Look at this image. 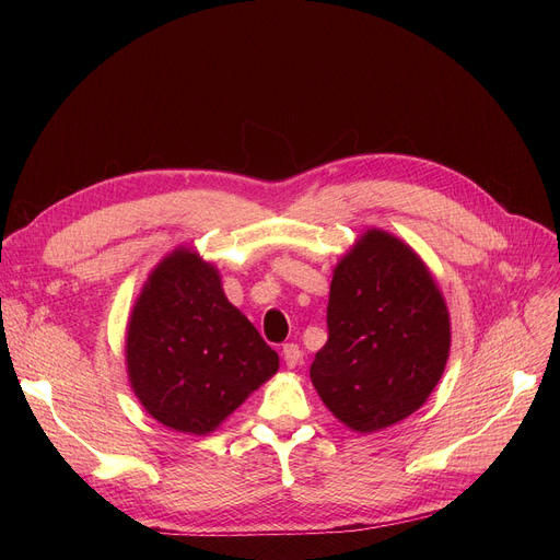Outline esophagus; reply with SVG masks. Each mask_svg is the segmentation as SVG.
I'll list each match as a JSON object with an SVG mask.
<instances>
[{
	"label": "esophagus",
	"mask_w": 560,
	"mask_h": 560,
	"mask_svg": "<svg viewBox=\"0 0 560 560\" xmlns=\"http://www.w3.org/2000/svg\"><path fill=\"white\" fill-rule=\"evenodd\" d=\"M300 359H302V349H300V345H295V342H285V345H283V361H285V365H288V368H298Z\"/></svg>",
	"instance_id": "esophagus-1"
}]
</instances>
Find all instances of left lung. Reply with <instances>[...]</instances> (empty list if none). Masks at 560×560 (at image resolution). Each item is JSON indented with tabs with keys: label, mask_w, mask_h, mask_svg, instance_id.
Instances as JSON below:
<instances>
[{
	"label": "left lung",
	"mask_w": 560,
	"mask_h": 560,
	"mask_svg": "<svg viewBox=\"0 0 560 560\" xmlns=\"http://www.w3.org/2000/svg\"><path fill=\"white\" fill-rule=\"evenodd\" d=\"M327 327L311 381L331 413L359 433L416 413L450 359L443 292L424 260L381 229H368L338 260Z\"/></svg>",
	"instance_id": "8db88e82"
}]
</instances>
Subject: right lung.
<instances>
[{"label": "right lung", "mask_w": 560, "mask_h": 560, "mask_svg": "<svg viewBox=\"0 0 560 560\" xmlns=\"http://www.w3.org/2000/svg\"><path fill=\"white\" fill-rule=\"evenodd\" d=\"M127 372L161 424L215 431L277 370V351L222 290L195 249L167 254L147 277L127 327Z\"/></svg>", "instance_id": "obj_1"}]
</instances>
